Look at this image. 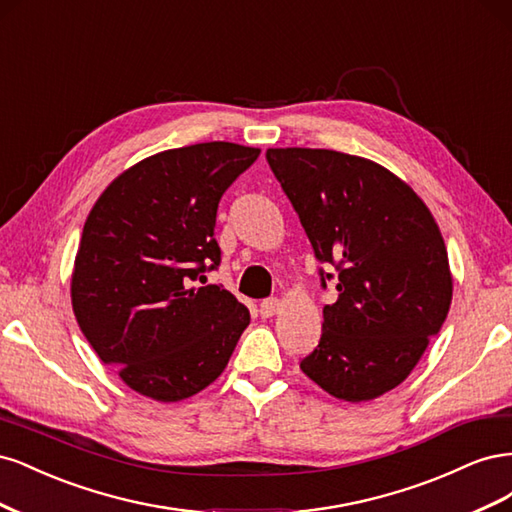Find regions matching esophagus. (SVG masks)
Masks as SVG:
<instances>
[{"label":"esophagus","instance_id":"obj_1","mask_svg":"<svg viewBox=\"0 0 512 512\" xmlns=\"http://www.w3.org/2000/svg\"><path fill=\"white\" fill-rule=\"evenodd\" d=\"M280 299H265L260 303V316L262 318H271L275 316L277 312H280Z\"/></svg>","mask_w":512,"mask_h":512}]
</instances>
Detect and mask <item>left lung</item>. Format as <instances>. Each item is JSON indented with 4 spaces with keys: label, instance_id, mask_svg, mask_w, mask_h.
Returning a JSON list of instances; mask_svg holds the SVG:
<instances>
[{
    "label": "left lung",
    "instance_id": "8db88e82",
    "mask_svg": "<svg viewBox=\"0 0 512 512\" xmlns=\"http://www.w3.org/2000/svg\"><path fill=\"white\" fill-rule=\"evenodd\" d=\"M267 162L335 280L322 335L301 369L344 401L404 382L453 299L446 245L431 211L384 166L331 149H267Z\"/></svg>",
    "mask_w": 512,
    "mask_h": 512
}]
</instances>
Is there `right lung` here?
I'll list each match as a JSON object with an SVG mask.
<instances>
[{"label": "right lung", "mask_w": 512, "mask_h": 512, "mask_svg": "<svg viewBox=\"0 0 512 512\" xmlns=\"http://www.w3.org/2000/svg\"><path fill=\"white\" fill-rule=\"evenodd\" d=\"M260 149L213 141L168 149L121 173L89 211L72 273L76 322L132 391L179 401L218 378L250 312L222 286V194ZM205 277V275H200Z\"/></svg>", "instance_id": "add662e5"}]
</instances>
